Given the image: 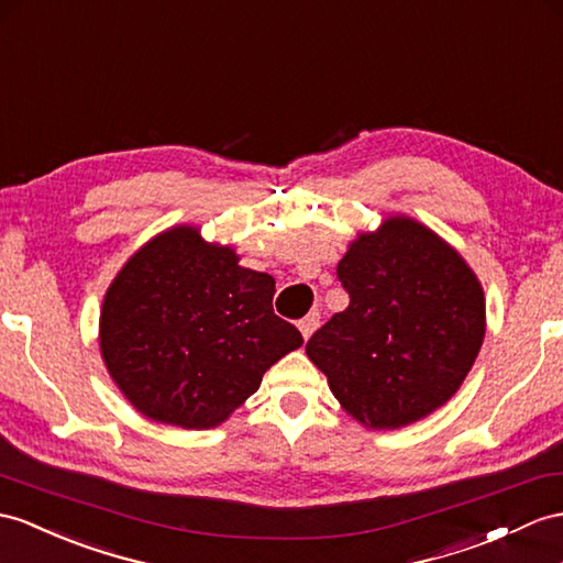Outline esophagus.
<instances>
[{
    "label": "esophagus",
    "mask_w": 563,
    "mask_h": 563,
    "mask_svg": "<svg viewBox=\"0 0 563 563\" xmlns=\"http://www.w3.org/2000/svg\"><path fill=\"white\" fill-rule=\"evenodd\" d=\"M318 324H320V312L318 310H312V312H308L303 320H298V329H300V334H303V339H308L314 329H318Z\"/></svg>",
    "instance_id": "obj_1"
}]
</instances>
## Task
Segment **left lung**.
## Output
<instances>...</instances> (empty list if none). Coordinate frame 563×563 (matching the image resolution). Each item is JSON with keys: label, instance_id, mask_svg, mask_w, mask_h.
I'll list each match as a JSON object with an SVG mask.
<instances>
[{"label": "left lung", "instance_id": "8db88e82", "mask_svg": "<svg viewBox=\"0 0 563 563\" xmlns=\"http://www.w3.org/2000/svg\"><path fill=\"white\" fill-rule=\"evenodd\" d=\"M336 277L349 308L306 344L346 413L396 430L459 391L485 339L475 272L432 229L396 214L358 234Z\"/></svg>", "mask_w": 563, "mask_h": 563}]
</instances>
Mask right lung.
I'll return each instance as SVG.
<instances>
[{"label":"right lung","mask_w":563,"mask_h":563,"mask_svg":"<svg viewBox=\"0 0 563 563\" xmlns=\"http://www.w3.org/2000/svg\"><path fill=\"white\" fill-rule=\"evenodd\" d=\"M274 279L239 265L229 245L172 227L129 257L104 294L100 351L135 410L208 430L257 391L267 369L303 344L272 310Z\"/></svg>","instance_id":"right-lung-1"}]
</instances>
